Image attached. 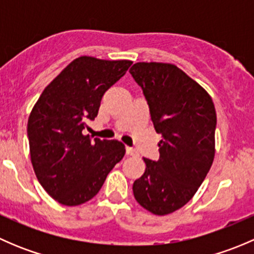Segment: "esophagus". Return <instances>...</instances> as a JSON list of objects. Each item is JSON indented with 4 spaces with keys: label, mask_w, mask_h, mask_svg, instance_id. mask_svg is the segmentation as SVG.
Segmentation results:
<instances>
[{
    "label": "esophagus",
    "mask_w": 254,
    "mask_h": 254,
    "mask_svg": "<svg viewBox=\"0 0 254 254\" xmlns=\"http://www.w3.org/2000/svg\"><path fill=\"white\" fill-rule=\"evenodd\" d=\"M125 150H127V156H137V155H139V152H137L135 148L129 147V146H127V147H125Z\"/></svg>",
    "instance_id": "esophagus-1"
}]
</instances>
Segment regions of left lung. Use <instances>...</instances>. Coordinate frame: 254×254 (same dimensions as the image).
Returning <instances> with one entry per match:
<instances>
[{"label":"left lung","mask_w":254,"mask_h":254,"mask_svg":"<svg viewBox=\"0 0 254 254\" xmlns=\"http://www.w3.org/2000/svg\"><path fill=\"white\" fill-rule=\"evenodd\" d=\"M129 72L141 87L157 134V161L143 158L145 173L132 184L137 203L155 215L186 205L215 156L216 112L209 93L172 64L136 63Z\"/></svg>","instance_id":"8db88e82"}]
</instances>
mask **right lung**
Returning a JSON list of instances; mask_svg holds the SVG:
<instances>
[{"mask_svg": "<svg viewBox=\"0 0 254 254\" xmlns=\"http://www.w3.org/2000/svg\"><path fill=\"white\" fill-rule=\"evenodd\" d=\"M129 60L81 56L45 87L28 119L30 160L51 198L76 206L91 200L125 155L118 140L83 135L107 89L125 75Z\"/></svg>", "mask_w": 254, "mask_h": 254, "instance_id": "right-lung-1", "label": "right lung"}]
</instances>
